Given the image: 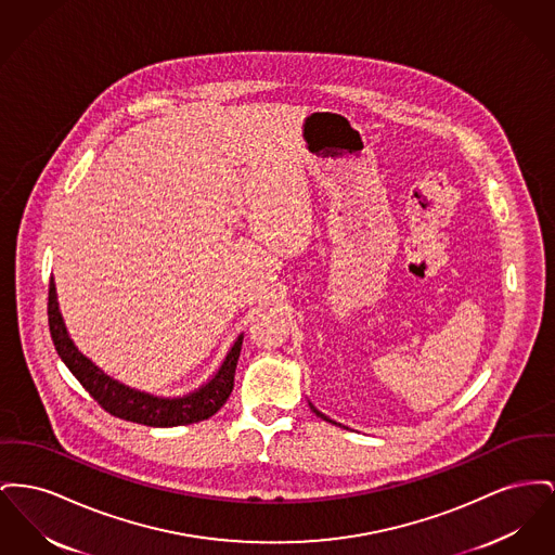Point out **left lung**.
I'll list each match as a JSON object with an SVG mask.
<instances>
[{
    "instance_id": "left-lung-1",
    "label": "left lung",
    "mask_w": 555,
    "mask_h": 555,
    "mask_svg": "<svg viewBox=\"0 0 555 555\" xmlns=\"http://www.w3.org/2000/svg\"><path fill=\"white\" fill-rule=\"evenodd\" d=\"M308 404H310V409H312V411H314V415H319V417H321V420H325V422H328V424H335V422H331V420H328V417H326V415H323V413H321V411H319V409H317V406H314V404H312V402H308ZM335 425H339V424H335Z\"/></svg>"
}]
</instances>
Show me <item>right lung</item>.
Returning a JSON list of instances; mask_svg holds the SVG:
<instances>
[{"label":"right lung","mask_w":555,"mask_h":555,"mask_svg":"<svg viewBox=\"0 0 555 555\" xmlns=\"http://www.w3.org/2000/svg\"><path fill=\"white\" fill-rule=\"evenodd\" d=\"M48 323L52 341L61 360L68 366V371L77 377V382L90 391V396L99 402L100 406L126 422L151 425V427H173V425H189L209 420L216 415L222 404L229 400L230 391L234 386V369L241 354L243 335L234 339L230 346L227 359L222 360L220 369L191 393L184 396H155L149 391L135 390L111 375H106L99 364H94L81 350L75 346L66 331L65 319L61 314L59 295L54 276L50 279V294H48Z\"/></svg>","instance_id":"add662e5"}]
</instances>
